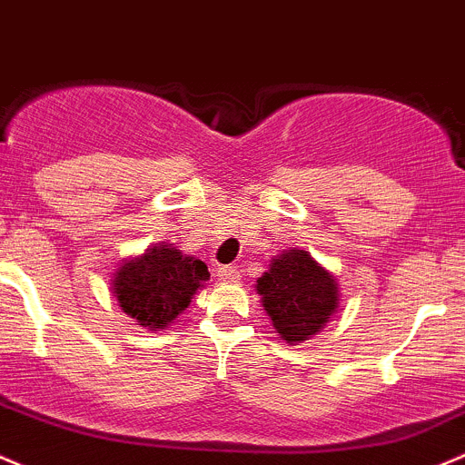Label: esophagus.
I'll return each mask as SVG.
<instances>
[{"mask_svg": "<svg viewBox=\"0 0 465 465\" xmlns=\"http://www.w3.org/2000/svg\"><path fill=\"white\" fill-rule=\"evenodd\" d=\"M218 276H220V281H224V282L241 281V272H238V267H218Z\"/></svg>", "mask_w": 465, "mask_h": 465, "instance_id": "34e87169", "label": "esophagus"}]
</instances>
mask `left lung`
Instances as JSON below:
<instances>
[{
    "label": "left lung",
    "instance_id": "8db88e82",
    "mask_svg": "<svg viewBox=\"0 0 465 465\" xmlns=\"http://www.w3.org/2000/svg\"><path fill=\"white\" fill-rule=\"evenodd\" d=\"M256 292L278 339L290 345L310 341L339 312V282L305 249H285L272 258Z\"/></svg>",
    "mask_w": 465,
    "mask_h": 465
}]
</instances>
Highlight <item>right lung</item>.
Segmentation results:
<instances>
[{
  "label": "right lung",
  "mask_w": 465,
  "mask_h": 465,
  "mask_svg": "<svg viewBox=\"0 0 465 465\" xmlns=\"http://www.w3.org/2000/svg\"><path fill=\"white\" fill-rule=\"evenodd\" d=\"M207 281L209 272L203 261L169 242H155L143 256L122 262L114 276V296L131 319L158 331L187 310Z\"/></svg>",
  "instance_id": "add662e5"
}]
</instances>
